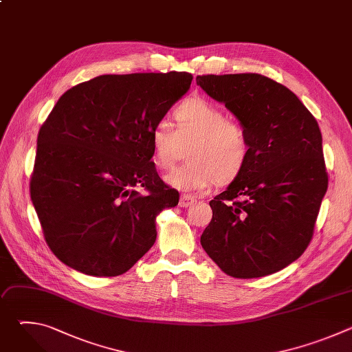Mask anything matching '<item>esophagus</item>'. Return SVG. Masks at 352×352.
<instances>
[{"mask_svg":"<svg viewBox=\"0 0 352 352\" xmlns=\"http://www.w3.org/2000/svg\"><path fill=\"white\" fill-rule=\"evenodd\" d=\"M195 204H196V199L192 195H186V193L181 195V197H179V206L181 208H189Z\"/></svg>","mask_w":352,"mask_h":352,"instance_id":"esophagus-1","label":"esophagus"}]
</instances>
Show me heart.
I'll return each mask as SVG.
<instances>
[{
	"label": "heart",
	"instance_id": "heart-1",
	"mask_svg": "<svg viewBox=\"0 0 352 352\" xmlns=\"http://www.w3.org/2000/svg\"><path fill=\"white\" fill-rule=\"evenodd\" d=\"M174 126L162 120L150 131L153 163L170 168L188 147L189 162L166 175V182L179 190H205L217 181L228 184L243 170L250 144L245 128L228 120L226 111L202 97H192L174 113Z\"/></svg>",
	"mask_w": 352,
	"mask_h": 352
}]
</instances>
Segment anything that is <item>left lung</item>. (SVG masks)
<instances>
[{
    "label": "left lung",
    "instance_id": "obj_1",
    "mask_svg": "<svg viewBox=\"0 0 352 352\" xmlns=\"http://www.w3.org/2000/svg\"><path fill=\"white\" fill-rule=\"evenodd\" d=\"M226 104L250 144L242 173L210 200L200 243L228 276L255 278L291 265L308 248L327 190L322 133L285 86L259 74L196 76Z\"/></svg>",
    "mask_w": 352,
    "mask_h": 352
}]
</instances>
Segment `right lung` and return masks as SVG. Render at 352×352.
Returning a JSON list of instances; mask_svg holds the SVG:
<instances>
[{
	"label": "right lung",
	"instance_id": "obj_1",
	"mask_svg": "<svg viewBox=\"0 0 352 352\" xmlns=\"http://www.w3.org/2000/svg\"><path fill=\"white\" fill-rule=\"evenodd\" d=\"M190 82L188 72L102 75L58 98L38 131L30 197L63 263L114 277L153 246L156 216L179 195L150 160L148 136Z\"/></svg>",
	"mask_w": 352,
	"mask_h": 352
}]
</instances>
